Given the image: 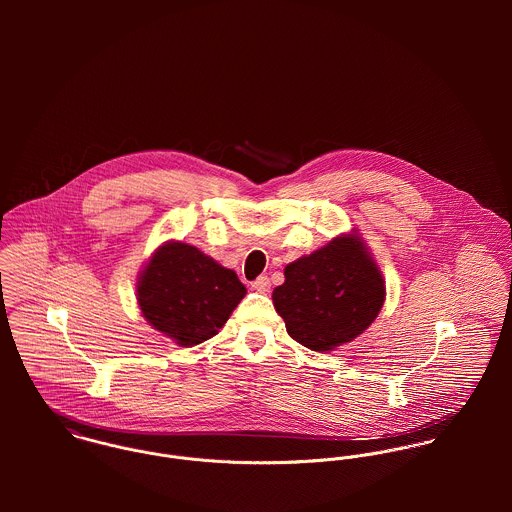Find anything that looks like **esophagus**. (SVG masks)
Returning <instances> with one entry per match:
<instances>
[{
    "mask_svg": "<svg viewBox=\"0 0 512 512\" xmlns=\"http://www.w3.org/2000/svg\"><path fill=\"white\" fill-rule=\"evenodd\" d=\"M252 290L258 293L270 292V280H268L266 276H260L258 280H254V282H252Z\"/></svg>",
    "mask_w": 512,
    "mask_h": 512,
    "instance_id": "34e87169",
    "label": "esophagus"
}]
</instances>
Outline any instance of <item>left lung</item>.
I'll list each match as a JSON object with an SVG mask.
<instances>
[{
	"label": "left lung",
	"mask_w": 512,
	"mask_h": 512,
	"mask_svg": "<svg viewBox=\"0 0 512 512\" xmlns=\"http://www.w3.org/2000/svg\"><path fill=\"white\" fill-rule=\"evenodd\" d=\"M272 299L293 341L329 353L355 341L378 317L386 284L359 230L290 262Z\"/></svg>",
	"instance_id": "8db88e82"
}]
</instances>
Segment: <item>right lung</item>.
<instances>
[{"mask_svg":"<svg viewBox=\"0 0 512 512\" xmlns=\"http://www.w3.org/2000/svg\"><path fill=\"white\" fill-rule=\"evenodd\" d=\"M136 295L153 329L179 347H195L219 333L246 288L197 246L167 240L140 270Z\"/></svg>","mask_w":512,"mask_h":512,"instance_id":"1","label":"right lung"}]
</instances>
